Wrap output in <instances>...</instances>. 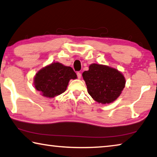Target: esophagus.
<instances>
[{"label": "esophagus", "instance_id": "34e87169", "mask_svg": "<svg viewBox=\"0 0 157 157\" xmlns=\"http://www.w3.org/2000/svg\"><path fill=\"white\" fill-rule=\"evenodd\" d=\"M77 76H78V79H80V78H81V77H82V74H81V73H79V72H78V73H77Z\"/></svg>", "mask_w": 157, "mask_h": 157}]
</instances>
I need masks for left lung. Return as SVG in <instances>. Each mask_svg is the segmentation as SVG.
<instances>
[{
    "label": "left lung",
    "mask_w": 157,
    "mask_h": 157,
    "mask_svg": "<svg viewBox=\"0 0 157 157\" xmlns=\"http://www.w3.org/2000/svg\"><path fill=\"white\" fill-rule=\"evenodd\" d=\"M82 77L89 94L102 104L116 100L125 85V79L118 70L96 63L90 65L89 71H84Z\"/></svg>",
    "instance_id": "8db88e82"
}]
</instances>
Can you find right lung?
<instances>
[{
	"label": "right lung",
	"instance_id": "right-lung-1",
	"mask_svg": "<svg viewBox=\"0 0 157 157\" xmlns=\"http://www.w3.org/2000/svg\"><path fill=\"white\" fill-rule=\"evenodd\" d=\"M76 78V73L70 66L52 63L36 74L34 87L44 96L54 98L66 91L71 79Z\"/></svg>",
	"mask_w": 157,
	"mask_h": 157
}]
</instances>
